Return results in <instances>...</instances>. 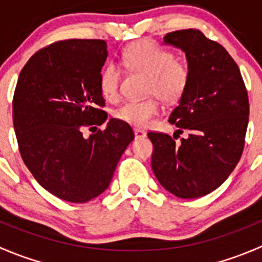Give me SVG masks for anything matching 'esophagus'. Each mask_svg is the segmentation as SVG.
<instances>
[{
  "mask_svg": "<svg viewBox=\"0 0 262 262\" xmlns=\"http://www.w3.org/2000/svg\"><path fill=\"white\" fill-rule=\"evenodd\" d=\"M134 136H136L137 139H138V138H144V137L147 136V133L144 130H142V129L136 128V129H134Z\"/></svg>",
  "mask_w": 262,
  "mask_h": 262,
  "instance_id": "obj_1",
  "label": "esophagus"
}]
</instances>
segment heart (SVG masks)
Segmentation results:
<instances>
[{
    "label": "heart",
    "mask_w": 262,
    "mask_h": 262,
    "mask_svg": "<svg viewBox=\"0 0 262 262\" xmlns=\"http://www.w3.org/2000/svg\"><path fill=\"white\" fill-rule=\"evenodd\" d=\"M123 64L132 71L148 75L147 94L156 95L162 101L175 102L186 91L190 80L187 64L176 60L171 50L162 48L153 41H141L129 47L121 55ZM121 68L116 63H107L100 73V90L109 101L119 97ZM160 112L155 99L129 100L115 110L116 119L136 126H146Z\"/></svg>",
    "instance_id": "1"
}]
</instances>
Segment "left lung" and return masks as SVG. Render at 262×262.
I'll return each mask as SVG.
<instances>
[{
  "instance_id": "left-lung-1",
  "label": "left lung",
  "mask_w": 262,
  "mask_h": 262,
  "mask_svg": "<svg viewBox=\"0 0 262 262\" xmlns=\"http://www.w3.org/2000/svg\"><path fill=\"white\" fill-rule=\"evenodd\" d=\"M187 59L190 80L168 121L173 138L149 132L152 170L167 191L182 199L209 194L227 180L241 158L247 130V90L233 58L196 29L163 38ZM188 136L176 142L179 134Z\"/></svg>"
}]
</instances>
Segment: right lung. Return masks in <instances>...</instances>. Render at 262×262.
Returning a JSON list of instances; mask_svg holds the SVG:
<instances>
[{"mask_svg":"<svg viewBox=\"0 0 262 262\" xmlns=\"http://www.w3.org/2000/svg\"><path fill=\"white\" fill-rule=\"evenodd\" d=\"M106 58L104 40L57 41L38 50L18 76L12 119L20 155L35 180L66 202L102 194L134 139L130 125L115 118L89 138L82 134L107 119L100 90Z\"/></svg>","mask_w":262,"mask_h":262,"instance_id":"obj_1","label":"right lung"}]
</instances>
